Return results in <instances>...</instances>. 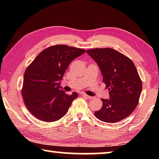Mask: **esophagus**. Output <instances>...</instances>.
Listing matches in <instances>:
<instances>
[{
  "instance_id": "1",
  "label": "esophagus",
  "mask_w": 159,
  "mask_h": 159,
  "mask_svg": "<svg viewBox=\"0 0 159 159\" xmlns=\"http://www.w3.org/2000/svg\"><path fill=\"white\" fill-rule=\"evenodd\" d=\"M80 95L83 96V98H86V99H90L93 98V97L86 95V94H84V93H81V94H80Z\"/></svg>"
}]
</instances>
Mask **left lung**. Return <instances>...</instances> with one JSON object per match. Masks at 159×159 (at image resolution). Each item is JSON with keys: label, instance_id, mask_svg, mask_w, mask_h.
<instances>
[{"label": "left lung", "instance_id": "left-lung-1", "mask_svg": "<svg viewBox=\"0 0 159 159\" xmlns=\"http://www.w3.org/2000/svg\"><path fill=\"white\" fill-rule=\"evenodd\" d=\"M99 66L103 82L109 90V99H102V107L95 111L102 121L116 123L127 118L138 105L142 80L130 58L112 48L87 50Z\"/></svg>", "mask_w": 159, "mask_h": 159}]
</instances>
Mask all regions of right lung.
Listing matches in <instances>:
<instances>
[{
    "label": "right lung",
    "instance_id": "obj_1",
    "mask_svg": "<svg viewBox=\"0 0 159 159\" xmlns=\"http://www.w3.org/2000/svg\"><path fill=\"white\" fill-rule=\"evenodd\" d=\"M84 49L56 45L40 52L26 68L21 95L34 116L45 122L56 121L65 115L78 93L66 94L61 80L69 64Z\"/></svg>",
    "mask_w": 159,
    "mask_h": 159
}]
</instances>
